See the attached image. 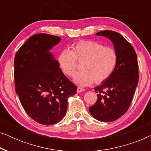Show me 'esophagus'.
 Here are the masks:
<instances>
[{"mask_svg": "<svg viewBox=\"0 0 151 151\" xmlns=\"http://www.w3.org/2000/svg\"><path fill=\"white\" fill-rule=\"evenodd\" d=\"M84 91V88L82 87H80V86H78V87L77 88V93H80L82 91Z\"/></svg>", "mask_w": 151, "mask_h": 151, "instance_id": "34e87169", "label": "esophagus"}]
</instances>
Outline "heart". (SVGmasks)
Here are the masks:
<instances>
[{
  "mask_svg": "<svg viewBox=\"0 0 151 151\" xmlns=\"http://www.w3.org/2000/svg\"><path fill=\"white\" fill-rule=\"evenodd\" d=\"M72 50L63 49L58 58L59 67L67 76H72L81 63L82 71L74 76L73 82L82 86L95 81L100 83L110 77L117 64V54L111 47L94 41H80L72 45Z\"/></svg>",
  "mask_w": 151,
  "mask_h": 151,
  "instance_id": "heart-1",
  "label": "heart"
}]
</instances>
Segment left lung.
<instances>
[{
    "mask_svg": "<svg viewBox=\"0 0 151 151\" xmlns=\"http://www.w3.org/2000/svg\"><path fill=\"white\" fill-rule=\"evenodd\" d=\"M96 35L113 42L117 59L110 77L95 88L98 99L89 107V112L97 120L111 122L122 116L133 100L139 80L137 55L132 45L119 33L105 30Z\"/></svg>",
    "mask_w": 151,
    "mask_h": 151,
    "instance_id": "obj_1",
    "label": "left lung"
}]
</instances>
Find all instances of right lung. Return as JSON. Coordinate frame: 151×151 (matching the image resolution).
Returning <instances> with one entry per match:
<instances>
[{
	"instance_id": "obj_1",
	"label": "right lung",
	"mask_w": 151,
	"mask_h": 151,
	"mask_svg": "<svg viewBox=\"0 0 151 151\" xmlns=\"http://www.w3.org/2000/svg\"><path fill=\"white\" fill-rule=\"evenodd\" d=\"M60 40L58 36L35 34L14 58L16 93L29 116L41 124L59 122L67 113L68 98L77 90L49 52Z\"/></svg>"
}]
</instances>
